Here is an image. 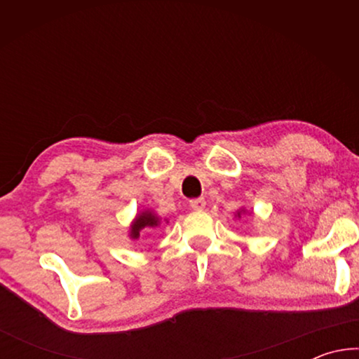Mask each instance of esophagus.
Returning a JSON list of instances; mask_svg holds the SVG:
<instances>
[{"instance_id":"obj_1","label":"esophagus","mask_w":359,"mask_h":359,"mask_svg":"<svg viewBox=\"0 0 359 359\" xmlns=\"http://www.w3.org/2000/svg\"><path fill=\"white\" fill-rule=\"evenodd\" d=\"M190 205H191V209H194V210H203L205 208V199L204 198L191 199Z\"/></svg>"}]
</instances>
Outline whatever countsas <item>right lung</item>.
Instances as JSON below:
<instances>
[{"label": "right lung", "instance_id": "add662e5", "mask_svg": "<svg viewBox=\"0 0 359 359\" xmlns=\"http://www.w3.org/2000/svg\"><path fill=\"white\" fill-rule=\"evenodd\" d=\"M158 223H160V218L156 215L150 214V212H144V214L137 215L136 222L133 223L131 226V238L133 239H137L139 238V231L145 226H158Z\"/></svg>", "mask_w": 359, "mask_h": 359}]
</instances>
